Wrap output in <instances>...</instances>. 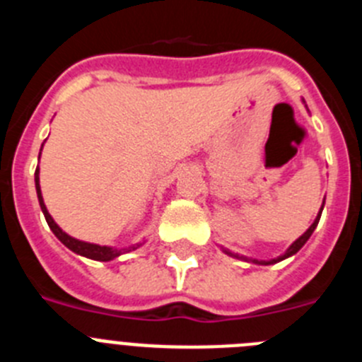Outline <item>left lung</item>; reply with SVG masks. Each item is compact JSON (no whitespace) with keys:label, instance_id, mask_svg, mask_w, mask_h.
Masks as SVG:
<instances>
[{"label":"left lung","instance_id":"left-lung-1","mask_svg":"<svg viewBox=\"0 0 362 362\" xmlns=\"http://www.w3.org/2000/svg\"><path fill=\"white\" fill-rule=\"evenodd\" d=\"M303 103H305V99H303ZM305 107H306V103H305ZM322 209H325V199H322V204H321V209H319V212H317V217H315V219H313V223H312V225L308 226V230H306V232L303 233V235H300V238H297L296 241H293L292 245H290L288 248H286V252H284V254H281L279 257L268 259V261H259V259H252V257H246V255L233 254V252H230L228 248H221V250L225 252L226 255H230V257L241 259V261H248V263H255V264H276V263H279V261H283V259H288V257H292V255H296L297 252H299L300 248H303V246H305V243L308 241V239H310V235H312V233H313V230L317 228V225H319V219H321Z\"/></svg>","mask_w":362,"mask_h":362}]
</instances>
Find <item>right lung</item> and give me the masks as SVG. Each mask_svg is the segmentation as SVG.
I'll list each match as a JSON object with an SVG mask.
<instances>
[{"mask_svg":"<svg viewBox=\"0 0 362 362\" xmlns=\"http://www.w3.org/2000/svg\"><path fill=\"white\" fill-rule=\"evenodd\" d=\"M41 150H43V145H41ZM41 150H40V158H41ZM34 181H36L37 201H40L41 212H43V216H45V219H47V223H49L50 230H52L54 235H56V238L59 239V241H62L63 245H65L66 248H69V250H72L74 254L83 255V257H86V259H94V261H112V259H116V257H119V255L129 254V252L137 250L139 246L145 245V239H143V241L136 243V245H130V246H123V248H117V246L95 245V243L81 241V239L72 238V235H69V233H66L65 230H62V226L57 225L56 221H54V217L49 214V210H47V206H45V201H43V196H41V187H40V166H37V168H36V174H34Z\"/></svg>","mask_w":362,"mask_h":362,"instance_id":"right-lung-1","label":"right lung"}]
</instances>
